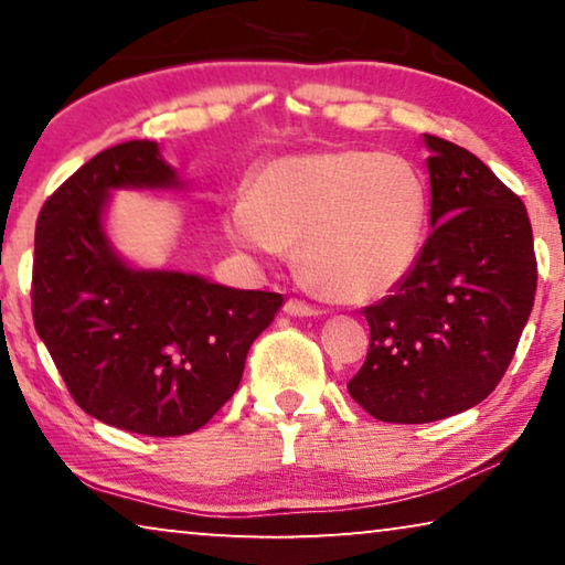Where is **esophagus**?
Instances as JSON below:
<instances>
[{
    "label": "esophagus",
    "mask_w": 565,
    "mask_h": 565,
    "mask_svg": "<svg viewBox=\"0 0 565 565\" xmlns=\"http://www.w3.org/2000/svg\"><path fill=\"white\" fill-rule=\"evenodd\" d=\"M285 313H290V316H319L321 311L316 306L306 303V300L288 298V300H285Z\"/></svg>",
    "instance_id": "esophagus-1"
}]
</instances>
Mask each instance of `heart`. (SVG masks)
Segmentation results:
<instances>
[{"label": "heart", "instance_id": "obj_1", "mask_svg": "<svg viewBox=\"0 0 565 565\" xmlns=\"http://www.w3.org/2000/svg\"><path fill=\"white\" fill-rule=\"evenodd\" d=\"M427 211V182L408 159L327 149L257 169L246 200L228 207L226 234L267 254L300 242V262L327 296L370 300L412 273Z\"/></svg>", "mask_w": 565, "mask_h": 565}]
</instances>
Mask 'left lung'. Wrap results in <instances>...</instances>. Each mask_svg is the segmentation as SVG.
<instances>
[{
	"label": "left lung",
	"instance_id": "1",
	"mask_svg": "<svg viewBox=\"0 0 565 565\" xmlns=\"http://www.w3.org/2000/svg\"><path fill=\"white\" fill-rule=\"evenodd\" d=\"M429 149L431 234L388 298L367 306V358L347 383L370 416L427 424L481 404L530 319L537 259L527 207L481 159Z\"/></svg>",
	"mask_w": 565,
	"mask_h": 565
}]
</instances>
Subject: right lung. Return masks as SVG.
I'll list each match as a JSON object with an SVG mask.
<instances>
[{"instance_id":"obj_1","label":"right lung","mask_w":565,"mask_h":565,"mask_svg":"<svg viewBox=\"0 0 565 565\" xmlns=\"http://www.w3.org/2000/svg\"><path fill=\"white\" fill-rule=\"evenodd\" d=\"M180 188L153 141L99 151L45 200L35 226L33 321L76 406L118 429L190 435L242 383L280 292L134 269L113 252L110 190Z\"/></svg>"}]
</instances>
